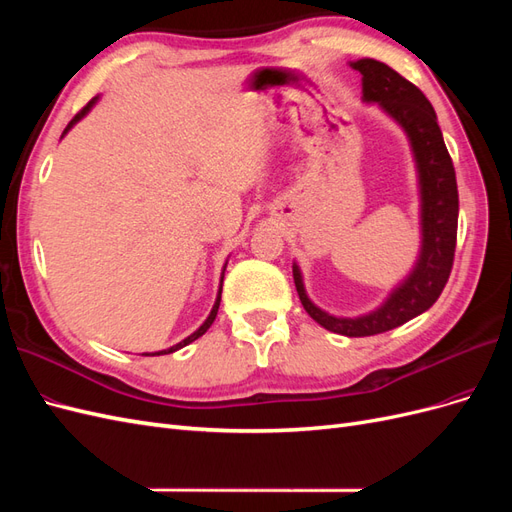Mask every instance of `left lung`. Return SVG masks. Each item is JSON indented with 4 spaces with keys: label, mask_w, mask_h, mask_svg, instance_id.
<instances>
[{
    "label": "left lung",
    "mask_w": 512,
    "mask_h": 512,
    "mask_svg": "<svg viewBox=\"0 0 512 512\" xmlns=\"http://www.w3.org/2000/svg\"><path fill=\"white\" fill-rule=\"evenodd\" d=\"M350 66L363 74V100L376 102L408 134L421 188V252L410 275L386 301L374 312L356 318L331 316L309 301L297 265H292V277L305 312L320 327L346 337H367L401 327L438 301L453 269L459 194L436 111L423 91L382 61L359 59Z\"/></svg>",
    "instance_id": "1"
}]
</instances>
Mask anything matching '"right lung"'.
<instances>
[{
  "label": "right lung",
  "instance_id": "1",
  "mask_svg": "<svg viewBox=\"0 0 512 512\" xmlns=\"http://www.w3.org/2000/svg\"><path fill=\"white\" fill-rule=\"evenodd\" d=\"M98 102V96L96 98H91L89 102H87V106H83L81 108V111L79 113H76L74 115V119L68 123V126H66V130H64V134H61V136H66L68 134V130L74 126V123L76 121H81L89 111H91V106H94ZM224 271H226V265H224ZM224 271H222V282H224ZM222 282H220V290H218V299H215V303H213V309H211V314L207 316V320L203 322V324H200V327L192 333V335H188V337H185L183 339V342H179V344H175V346H170L168 350H160V352H145L143 356H160V354H170V352H175V350H179V348H183V346H188V344H192L194 342V339H198L200 335H205L207 333V329L211 327V324H213V320H215V316H218V309H220V301H222Z\"/></svg>",
  "mask_w": 512,
  "mask_h": 512
}]
</instances>
